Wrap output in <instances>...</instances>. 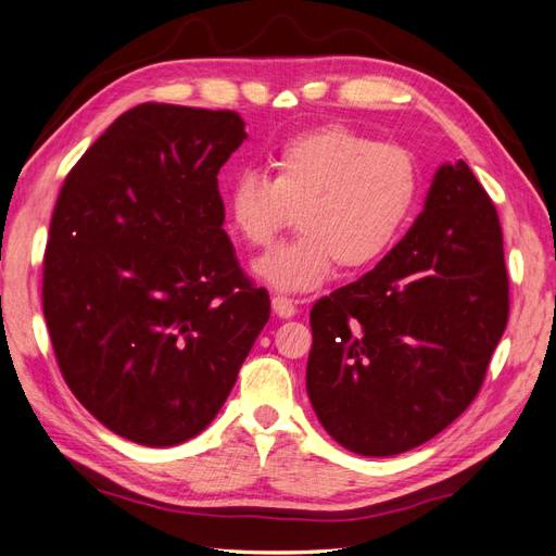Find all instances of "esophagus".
<instances>
[{
    "instance_id": "obj_1",
    "label": "esophagus",
    "mask_w": 556,
    "mask_h": 556,
    "mask_svg": "<svg viewBox=\"0 0 556 556\" xmlns=\"http://www.w3.org/2000/svg\"><path fill=\"white\" fill-rule=\"evenodd\" d=\"M273 309L279 317H293L299 313V307H295V301L289 299V295H275L273 299Z\"/></svg>"
}]
</instances>
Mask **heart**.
Returning a JSON list of instances; mask_svg holds the SVG:
<instances>
[{
	"label": "heart",
	"mask_w": 556,
	"mask_h": 556,
	"mask_svg": "<svg viewBox=\"0 0 556 556\" xmlns=\"http://www.w3.org/2000/svg\"><path fill=\"white\" fill-rule=\"evenodd\" d=\"M273 177L241 170L227 191L231 229L265 249L299 211L301 231L255 261V275L281 291L325 283L337 265L365 269L403 237L421 201L417 156L343 125L283 141Z\"/></svg>",
	"instance_id": "b5f03b06"
}]
</instances>
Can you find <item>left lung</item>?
<instances>
[{"instance_id":"left-lung-1","label":"left lung","mask_w":556,"mask_h":556,"mask_svg":"<svg viewBox=\"0 0 556 556\" xmlns=\"http://www.w3.org/2000/svg\"><path fill=\"white\" fill-rule=\"evenodd\" d=\"M507 319L495 205L467 163L443 165L403 241L309 309L317 419L367 457L431 441L479 395Z\"/></svg>"}]
</instances>
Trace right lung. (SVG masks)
Segmentation results:
<instances>
[{
    "label": "right lung",
    "mask_w": 556,
    "mask_h": 556,
    "mask_svg": "<svg viewBox=\"0 0 556 556\" xmlns=\"http://www.w3.org/2000/svg\"><path fill=\"white\" fill-rule=\"evenodd\" d=\"M247 139L237 111L139 103L63 179L42 309L63 381L127 441L208 426L269 319L223 229L217 173Z\"/></svg>",
    "instance_id": "1"
}]
</instances>
